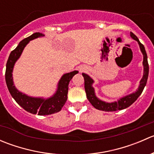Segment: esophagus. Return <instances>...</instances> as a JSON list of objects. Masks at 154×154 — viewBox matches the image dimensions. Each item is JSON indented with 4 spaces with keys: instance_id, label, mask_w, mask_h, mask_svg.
Instances as JSON below:
<instances>
[{
    "instance_id": "1",
    "label": "esophagus",
    "mask_w": 154,
    "mask_h": 154,
    "mask_svg": "<svg viewBox=\"0 0 154 154\" xmlns=\"http://www.w3.org/2000/svg\"><path fill=\"white\" fill-rule=\"evenodd\" d=\"M86 69V68L85 67H83V66H80V71H85Z\"/></svg>"
}]
</instances>
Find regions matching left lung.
Returning <instances> with one entry per match:
<instances>
[{"label": "left lung", "mask_w": 154, "mask_h": 154, "mask_svg": "<svg viewBox=\"0 0 154 154\" xmlns=\"http://www.w3.org/2000/svg\"><path fill=\"white\" fill-rule=\"evenodd\" d=\"M130 36L132 38L137 41L138 44H139V48H140L141 52L143 54V66H144V74L143 77H142V80H140V83L138 89L136 90L135 92L132 93V94L126 95L125 97H122L118 101L112 102V103H107V102L103 101V100H100L97 96L95 95V92H94V88H93L92 84L94 83V80L92 78L89 77L88 74L83 73V76L84 77V83H85V90H86V97L88 101L91 103V104L95 109L98 110H102V111L105 112H113L117 111V110H122L124 109L127 108L131 104H133L138 97L140 96L142 92L143 91L144 86H146L147 83V77H148V73H149V66L148 63H147V56L146 54L145 49L143 45L139 42V38H137L135 34L130 32Z\"/></svg>", "instance_id": "obj_1"}]
</instances>
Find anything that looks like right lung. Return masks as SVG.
<instances>
[{"mask_svg": "<svg viewBox=\"0 0 154 154\" xmlns=\"http://www.w3.org/2000/svg\"><path fill=\"white\" fill-rule=\"evenodd\" d=\"M44 35V34L40 32H35L30 36L20 42L16 48L10 53V57L7 60L5 73L6 83L12 97L15 99L18 104L26 111L32 114L37 113L38 116L54 114L58 112L62 109L68 98L67 94L70 80L75 74L78 73V71H74L63 74L59 81L56 92L53 94V96L48 98L30 97L21 92L15 88L13 83V77H12V71L15 63L21 57L24 48L29 42V41Z\"/></svg>", "mask_w": 154, "mask_h": 154, "instance_id": "obj_1", "label": "right lung"}]
</instances>
